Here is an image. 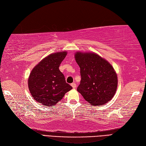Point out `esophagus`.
Segmentation results:
<instances>
[{"label":"esophagus","instance_id":"34e87169","mask_svg":"<svg viewBox=\"0 0 146 146\" xmlns=\"http://www.w3.org/2000/svg\"><path fill=\"white\" fill-rule=\"evenodd\" d=\"M71 86H72L73 88H75L76 87V85L75 83H72L71 84Z\"/></svg>","mask_w":146,"mask_h":146}]
</instances>
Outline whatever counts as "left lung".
Masks as SVG:
<instances>
[{
	"label": "left lung",
	"instance_id": "1",
	"mask_svg": "<svg viewBox=\"0 0 146 146\" xmlns=\"http://www.w3.org/2000/svg\"><path fill=\"white\" fill-rule=\"evenodd\" d=\"M75 60L80 68L81 75L77 91L93 106L110 101L115 94L118 82L111 65L92 52H76Z\"/></svg>",
	"mask_w": 146,
	"mask_h": 146
}]
</instances>
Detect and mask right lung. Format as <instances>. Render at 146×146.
Returning <instances> with one entry per match:
<instances>
[{
  "label": "right lung",
  "mask_w": 146,
  "mask_h": 146,
  "mask_svg": "<svg viewBox=\"0 0 146 146\" xmlns=\"http://www.w3.org/2000/svg\"><path fill=\"white\" fill-rule=\"evenodd\" d=\"M67 52H56L45 58L32 70L28 80L30 93L42 105L54 106L72 86L66 82L59 67Z\"/></svg>",
  "instance_id": "1"
}]
</instances>
